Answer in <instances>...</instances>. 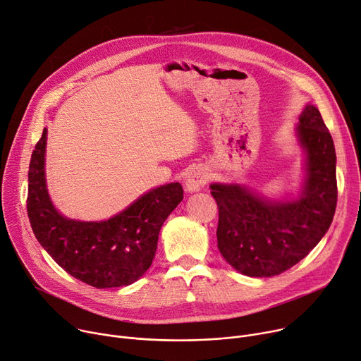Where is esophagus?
Returning a JSON list of instances; mask_svg holds the SVG:
<instances>
[{
	"mask_svg": "<svg viewBox=\"0 0 361 361\" xmlns=\"http://www.w3.org/2000/svg\"><path fill=\"white\" fill-rule=\"evenodd\" d=\"M208 183V172L207 169L197 166L188 172V178L185 182V188L188 192H197Z\"/></svg>",
	"mask_w": 361,
	"mask_h": 361,
	"instance_id": "1",
	"label": "esophagus"
}]
</instances>
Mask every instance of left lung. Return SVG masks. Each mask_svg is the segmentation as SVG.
I'll return each mask as SVG.
<instances>
[{
    "label": "left lung",
    "instance_id": "1",
    "mask_svg": "<svg viewBox=\"0 0 361 361\" xmlns=\"http://www.w3.org/2000/svg\"><path fill=\"white\" fill-rule=\"evenodd\" d=\"M298 137L308 154V178L298 201L273 202L240 185H211L218 207V248L243 274L270 277L293 267L321 241L334 218L336 149L314 105L299 117Z\"/></svg>",
    "mask_w": 361,
    "mask_h": 361
}]
</instances>
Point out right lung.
Returning a JSON list of instances; mask_svg holds the SVG:
<instances>
[{
    "instance_id": "obj_1",
    "label": "right lung",
    "mask_w": 361,
    "mask_h": 361,
    "mask_svg": "<svg viewBox=\"0 0 361 361\" xmlns=\"http://www.w3.org/2000/svg\"><path fill=\"white\" fill-rule=\"evenodd\" d=\"M46 128L29 168L27 214L37 241L65 271L97 289L127 286L150 267L159 231L183 200L180 183L156 188L121 214L101 223H80L53 208L44 182Z\"/></svg>"
}]
</instances>
